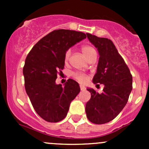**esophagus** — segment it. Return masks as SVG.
<instances>
[{
  "mask_svg": "<svg viewBox=\"0 0 149 149\" xmlns=\"http://www.w3.org/2000/svg\"><path fill=\"white\" fill-rule=\"evenodd\" d=\"M80 88L81 91H85V90L86 89V87L83 85H80Z\"/></svg>",
  "mask_w": 149,
  "mask_h": 149,
  "instance_id": "obj_1",
  "label": "esophagus"
}]
</instances>
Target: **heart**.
I'll list each match as a JSON object with an SVG mask.
<instances>
[{
    "label": "heart",
    "instance_id": "heart-1",
    "mask_svg": "<svg viewBox=\"0 0 149 149\" xmlns=\"http://www.w3.org/2000/svg\"><path fill=\"white\" fill-rule=\"evenodd\" d=\"M81 49L83 54L86 56V58L88 59L91 55L96 53V50L92 46L89 45H84L81 46ZM70 49H68L65 53V56H64V61L65 62H68L69 60V58H70ZM73 77L75 79L78 81L80 83H84V82L86 81L87 77L85 74L81 73H73Z\"/></svg>",
    "mask_w": 149,
    "mask_h": 149
}]
</instances>
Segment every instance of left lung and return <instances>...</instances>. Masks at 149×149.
Listing matches in <instances>:
<instances>
[{"mask_svg": "<svg viewBox=\"0 0 149 149\" xmlns=\"http://www.w3.org/2000/svg\"><path fill=\"white\" fill-rule=\"evenodd\" d=\"M86 35L100 53L93 82L102 84L104 87L102 94L87 88L91 99L86 104V113L92 123L104 124L115 119L127 104L133 88V77L112 40L89 33Z\"/></svg>", "mask_w": 149, "mask_h": 149, "instance_id": "8db88e82", "label": "left lung"}]
</instances>
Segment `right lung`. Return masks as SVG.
<instances>
[{
	"label": "right lung",
	"instance_id": "obj_1",
	"mask_svg": "<svg viewBox=\"0 0 149 149\" xmlns=\"http://www.w3.org/2000/svg\"><path fill=\"white\" fill-rule=\"evenodd\" d=\"M86 37L81 31L54 30L36 43L26 56L23 68L25 89L34 110L47 122L63 120L80 91L73 79L64 86L57 85L55 80L64 68L66 51Z\"/></svg>",
	"mask_w": 149,
	"mask_h": 149
}]
</instances>
